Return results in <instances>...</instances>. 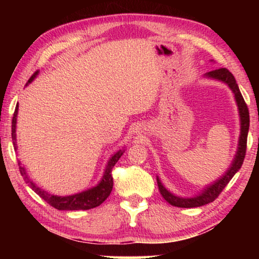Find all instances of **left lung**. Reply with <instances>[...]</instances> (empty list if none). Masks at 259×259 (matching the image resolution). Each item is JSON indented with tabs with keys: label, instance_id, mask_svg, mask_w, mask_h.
<instances>
[{
	"label": "left lung",
	"instance_id": "1",
	"mask_svg": "<svg viewBox=\"0 0 259 259\" xmlns=\"http://www.w3.org/2000/svg\"><path fill=\"white\" fill-rule=\"evenodd\" d=\"M205 75L207 77H211V79L223 81V82L228 84L230 90H231L233 92V94H235V99H236L237 106H238L239 116H240V136H239V141H238V150H237L235 159H233L231 166H230V168L226 171L225 175L223 176L222 178L215 180V182L213 184H211L210 186H207L203 192L198 194L196 197L182 198V197L175 196V194L171 193L169 191H167L164 186H162L160 180H159V178L157 177L158 187L162 198H164L167 203L177 207H199L208 203H212V201H213L215 198L221 194L222 191L225 189V186L228 185L230 180L232 179V177L239 171L240 167H242L244 158H245V153H246V140H247V132H249V126H250V115H249V109H247V106L245 104V101H244L243 95L240 93L239 87L236 82L235 76H233L232 73L229 72V69L226 68L214 69L212 70V72L206 73Z\"/></svg>",
	"mask_w": 259,
	"mask_h": 259
}]
</instances>
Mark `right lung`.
<instances>
[{"label":"right lung","mask_w":259,"mask_h":259,"mask_svg":"<svg viewBox=\"0 0 259 259\" xmlns=\"http://www.w3.org/2000/svg\"><path fill=\"white\" fill-rule=\"evenodd\" d=\"M38 72H35L29 80L28 83H30L34 80V77L37 75ZM17 111H19V104L16 105L15 112H14L13 121H12V139L13 144L15 146L16 150V119H17ZM125 150H119L116 153L112 155V158L108 160V164L106 166L105 173L102 176L101 182L98 184L97 186L92 187L90 190L82 191V192L72 194V196L67 197H60L54 196V194L48 193L47 191L41 190L40 187H37L35 184L31 182L28 177L26 169L22 166H20V172L21 176L23 177V179L28 183V185L31 187V190L34 192H36L42 199L51 205V206L58 208V210H67V211H75V210H90V208H94L99 206V205L104 203L107 199V197L111 194L113 189V177H112V168L114 167V165L118 162L119 158L123 154ZM21 162H19V165Z\"/></svg>","instance_id":"add662e5"}]
</instances>
